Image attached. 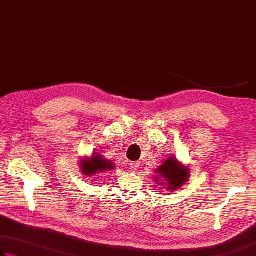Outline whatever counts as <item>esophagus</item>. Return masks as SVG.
<instances>
[{
	"label": "esophagus",
	"instance_id": "obj_1",
	"mask_svg": "<svg viewBox=\"0 0 256 256\" xmlns=\"http://www.w3.org/2000/svg\"><path fill=\"white\" fill-rule=\"evenodd\" d=\"M129 168H130L132 172H135L136 170L140 168V163H138V162H130V163H129Z\"/></svg>",
	"mask_w": 256,
	"mask_h": 256
}]
</instances>
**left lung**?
Masks as SVG:
<instances>
[{
	"instance_id": "8db88e82",
	"label": "left lung",
	"mask_w": 256,
	"mask_h": 256,
	"mask_svg": "<svg viewBox=\"0 0 256 256\" xmlns=\"http://www.w3.org/2000/svg\"><path fill=\"white\" fill-rule=\"evenodd\" d=\"M155 173L158 174V176H155V181L162 186L166 184L170 191H176L189 180L190 176L188 168L178 162L174 156L163 160V164L155 170ZM162 180H164V182Z\"/></svg>"
}]
</instances>
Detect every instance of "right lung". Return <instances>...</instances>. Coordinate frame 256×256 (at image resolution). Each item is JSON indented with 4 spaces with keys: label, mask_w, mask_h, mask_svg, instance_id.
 I'll list each match as a JSON object with an SVG mask.
<instances>
[{
    "label": "right lung",
    "mask_w": 256,
    "mask_h": 256,
    "mask_svg": "<svg viewBox=\"0 0 256 256\" xmlns=\"http://www.w3.org/2000/svg\"><path fill=\"white\" fill-rule=\"evenodd\" d=\"M80 166L84 176H92L96 173L110 171V170L114 168V163L110 162V160L102 158V156L98 155V153H93V155L90 158H83L80 160Z\"/></svg>",
    "instance_id": "obj_1"
}]
</instances>
